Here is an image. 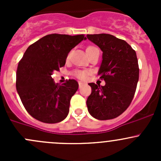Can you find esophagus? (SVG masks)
Wrapping results in <instances>:
<instances>
[{
    "label": "esophagus",
    "mask_w": 161,
    "mask_h": 161,
    "mask_svg": "<svg viewBox=\"0 0 161 161\" xmlns=\"http://www.w3.org/2000/svg\"><path fill=\"white\" fill-rule=\"evenodd\" d=\"M79 87H82V86H83V82H79Z\"/></svg>",
    "instance_id": "esophagus-1"
}]
</instances>
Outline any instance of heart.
Listing matches in <instances>:
<instances>
[{"label":"heart","mask_w":161,"mask_h":161,"mask_svg":"<svg viewBox=\"0 0 161 161\" xmlns=\"http://www.w3.org/2000/svg\"><path fill=\"white\" fill-rule=\"evenodd\" d=\"M93 48L95 47H88L86 48V51H89V50L93 49ZM89 74H90V71L86 70H76L74 71V75L80 79H86Z\"/></svg>","instance_id":"obj_1"}]
</instances>
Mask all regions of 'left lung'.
<instances>
[{
	"label": "left lung",
	"mask_w": 161,
	"mask_h": 161,
	"mask_svg": "<svg viewBox=\"0 0 161 161\" xmlns=\"http://www.w3.org/2000/svg\"><path fill=\"white\" fill-rule=\"evenodd\" d=\"M86 36L103 51L98 75L106 82L103 86L89 83L92 92L86 100L88 111L96 119H113L129 108L134 97L139 74L136 53L125 40L110 34Z\"/></svg>",
	"instance_id": "1"
}]
</instances>
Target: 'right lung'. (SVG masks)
<instances>
[{
    "label": "right lung",
    "instance_id": "right-lung-1",
    "mask_svg": "<svg viewBox=\"0 0 161 161\" xmlns=\"http://www.w3.org/2000/svg\"><path fill=\"white\" fill-rule=\"evenodd\" d=\"M84 35L50 34L30 45L19 61L16 90L27 112L38 121L53 124L68 116L71 97L79 89L75 79L55 84L51 75L65 64L68 54Z\"/></svg>",
    "mask_w": 161,
    "mask_h": 161
}]
</instances>
